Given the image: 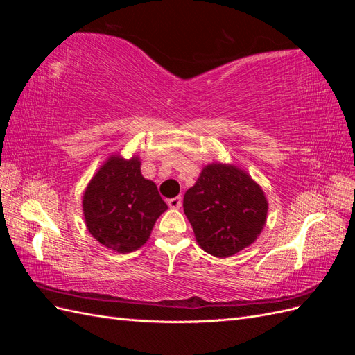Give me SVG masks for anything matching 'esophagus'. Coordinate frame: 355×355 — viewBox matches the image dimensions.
<instances>
[{
	"instance_id": "1",
	"label": "esophagus",
	"mask_w": 355,
	"mask_h": 355,
	"mask_svg": "<svg viewBox=\"0 0 355 355\" xmlns=\"http://www.w3.org/2000/svg\"><path fill=\"white\" fill-rule=\"evenodd\" d=\"M167 204H168L170 209H180V207H182V198H180V197L170 198V200L167 201Z\"/></svg>"
}]
</instances>
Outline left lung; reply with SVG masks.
<instances>
[{"label":"left lung","instance_id":"left-lung-1","mask_svg":"<svg viewBox=\"0 0 355 355\" xmlns=\"http://www.w3.org/2000/svg\"><path fill=\"white\" fill-rule=\"evenodd\" d=\"M184 211L201 249L228 257L261 234L268 201L261 187L241 168L210 164L185 192Z\"/></svg>","mask_w":355,"mask_h":355}]
</instances>
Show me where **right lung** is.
Returning a JSON list of instances; mask_svg holds the SVG:
<instances>
[{
    "instance_id": "obj_1",
    "label": "right lung",
    "mask_w": 355,
    "mask_h": 355,
    "mask_svg": "<svg viewBox=\"0 0 355 355\" xmlns=\"http://www.w3.org/2000/svg\"><path fill=\"white\" fill-rule=\"evenodd\" d=\"M83 210L87 230L101 244L130 253L149 239L155 220L167 210L154 182L141 173L136 157H111L90 180Z\"/></svg>"
}]
</instances>
